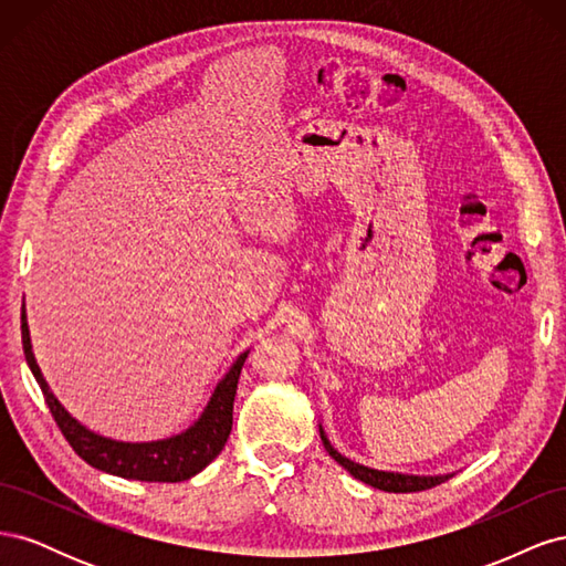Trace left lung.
<instances>
[{
	"label": "left lung",
	"mask_w": 566,
	"mask_h": 566,
	"mask_svg": "<svg viewBox=\"0 0 566 566\" xmlns=\"http://www.w3.org/2000/svg\"><path fill=\"white\" fill-rule=\"evenodd\" d=\"M318 432H321V441L328 455L339 462L342 468H345L354 479L358 482H364L373 489H380V491H389V493H413V491H424V489H432L441 482H447L453 474H406V472H391V470H375L368 465H361V462H354L352 458L342 455L331 439L325 437L323 432V424L318 422Z\"/></svg>",
	"instance_id": "1"
}]
</instances>
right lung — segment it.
<instances>
[{"label": "right lung", "instance_id": "right-lung-1", "mask_svg": "<svg viewBox=\"0 0 566 566\" xmlns=\"http://www.w3.org/2000/svg\"><path fill=\"white\" fill-rule=\"evenodd\" d=\"M21 333L25 361L44 394L51 416H54L73 451L82 460H87L92 468L123 479H139V482H184V479H191L208 468L221 453V449H224L233 424V399L238 378H241L250 349H245L231 364L224 378L217 382L208 406L202 408V413L186 430L156 441H119L98 434L90 430L87 424H82L77 418L67 413L65 406L56 399V394L51 391L38 366V358L32 354L25 302L21 312Z\"/></svg>", "mask_w": 566, "mask_h": 566}]
</instances>
